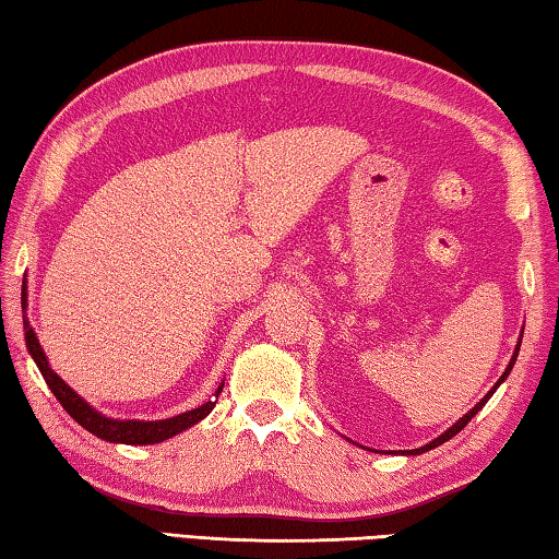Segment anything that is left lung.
Instances as JSON below:
<instances>
[{"label": "left lung", "mask_w": 559, "mask_h": 559, "mask_svg": "<svg viewBox=\"0 0 559 559\" xmlns=\"http://www.w3.org/2000/svg\"><path fill=\"white\" fill-rule=\"evenodd\" d=\"M520 343H523V330H520V340H518V345H515V353H513V357H510V362H508V367H506V372L503 374H500V380L493 384V386H490V390H488V394L484 396V400H480L476 406H473V409L471 412H466V414H463L461 416V419L456 421V424H451V427L447 429V431H443L441 433V437H437V439H431L429 443H424V447H419V449H409V451H402L404 453V456H419V453H424V451H431V449H437V447H441V443H447L449 439H453V437H456V433L463 429V427H466V424L473 419V416H476L480 409H484V406H486V402L490 400V396H493V392L498 390V386L500 384H503L506 380H508V374H510V370H513V365H515V359H518V353H520Z\"/></svg>", "instance_id": "8db88e82"}]
</instances>
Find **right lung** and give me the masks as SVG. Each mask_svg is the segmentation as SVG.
<instances>
[{"mask_svg":"<svg viewBox=\"0 0 559 559\" xmlns=\"http://www.w3.org/2000/svg\"><path fill=\"white\" fill-rule=\"evenodd\" d=\"M22 308L26 310V278L22 286ZM24 337H26V349H29L32 359L39 367V372L44 374L46 384L53 392L56 400L61 402V406L69 412L75 421L81 424L83 429L91 431L93 437H98L103 441L110 443H128V447H143V443H159L177 437L179 431H187L189 427H194L197 421H202L206 414L214 409L216 400L204 402L202 406H197L192 412H182L177 416H169V419H157V421H140V419H110V416L100 414L98 409L83 400L81 394H75L69 384H66L59 374L51 370L49 359H46L44 347L36 337L34 328L29 325V318L24 316ZM224 390V382L219 384V390L214 392V396H219Z\"/></svg>","mask_w":559,"mask_h":559,"instance_id":"1","label":"right lung"}]
</instances>
